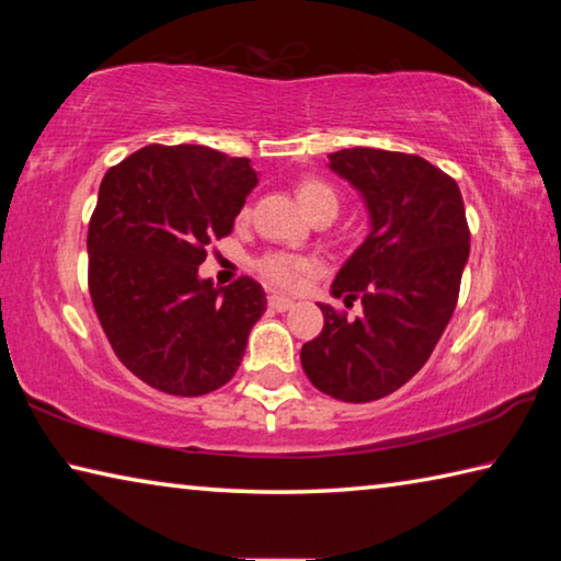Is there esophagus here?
Masks as SVG:
<instances>
[{
  "mask_svg": "<svg viewBox=\"0 0 561 561\" xmlns=\"http://www.w3.org/2000/svg\"><path fill=\"white\" fill-rule=\"evenodd\" d=\"M270 307H272L274 311H287V309L294 307V301H291L289 297H282V294H272V297H270Z\"/></svg>",
  "mask_w": 561,
  "mask_h": 561,
  "instance_id": "obj_1",
  "label": "esophagus"
}]
</instances>
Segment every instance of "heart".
<instances>
[{"label": "heart", "mask_w": 561, "mask_h": 561, "mask_svg": "<svg viewBox=\"0 0 561 561\" xmlns=\"http://www.w3.org/2000/svg\"><path fill=\"white\" fill-rule=\"evenodd\" d=\"M294 195H297V201L307 215L321 205L334 207V210L339 205V197L334 190H331L324 180H317V178H301L297 187H294ZM244 217H247V207L240 213V220H244ZM257 270L264 279L277 284V287H291V284L299 279V274L309 270V260L297 257V254H289V252H270L257 262Z\"/></svg>", "instance_id": "heart-1"}]
</instances>
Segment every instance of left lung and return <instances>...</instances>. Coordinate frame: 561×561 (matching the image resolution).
Instances as JSON below:
<instances>
[{
	"label": "left lung",
	"instance_id": "left-lung-1",
	"mask_svg": "<svg viewBox=\"0 0 561 561\" xmlns=\"http://www.w3.org/2000/svg\"><path fill=\"white\" fill-rule=\"evenodd\" d=\"M329 168L358 190L371 225L331 284L346 304L360 297L364 314L348 321L319 304L324 329L301 346V366L321 393L368 403L431 358L458 304L470 230L458 183L421 156L346 148Z\"/></svg>",
	"mask_w": 561,
	"mask_h": 561
}]
</instances>
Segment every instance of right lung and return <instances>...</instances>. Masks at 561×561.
Segmentation results:
<instances>
[{
	"instance_id": "add662e5",
	"label": "right lung",
	"mask_w": 561,
	"mask_h": 561,
	"mask_svg": "<svg viewBox=\"0 0 561 561\" xmlns=\"http://www.w3.org/2000/svg\"><path fill=\"white\" fill-rule=\"evenodd\" d=\"M257 183L250 158L207 146H146L101 180L87 240L91 301L121 364L158 391L225 386L267 309L254 279L215 287L197 274Z\"/></svg>"
}]
</instances>
